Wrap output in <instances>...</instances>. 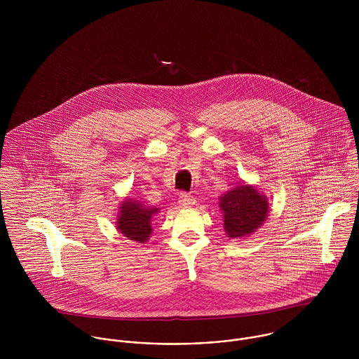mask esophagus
<instances>
[{
  "mask_svg": "<svg viewBox=\"0 0 359 359\" xmlns=\"http://www.w3.org/2000/svg\"><path fill=\"white\" fill-rule=\"evenodd\" d=\"M178 203H180L181 207H184V208H189V207L194 205L195 201H194V198H192L191 195H188V194H181Z\"/></svg>",
  "mask_w": 359,
  "mask_h": 359,
  "instance_id": "esophagus-1",
  "label": "esophagus"
}]
</instances>
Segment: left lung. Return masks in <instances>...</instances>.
I'll return each mask as SVG.
<instances>
[{"label":"left lung","instance_id":"8db88e82","mask_svg":"<svg viewBox=\"0 0 359 359\" xmlns=\"http://www.w3.org/2000/svg\"><path fill=\"white\" fill-rule=\"evenodd\" d=\"M224 211V228L229 238H243L261 226L268 214L266 198L256 188L239 185L226 192L219 202Z\"/></svg>","mask_w":359,"mask_h":359}]
</instances>
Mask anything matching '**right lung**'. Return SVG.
<instances>
[{"label":"right lung","instance_id":"right-lung-1","mask_svg":"<svg viewBox=\"0 0 359 359\" xmlns=\"http://www.w3.org/2000/svg\"><path fill=\"white\" fill-rule=\"evenodd\" d=\"M156 212L157 208H149L130 199L120 207L117 228L128 239L144 243L152 233L151 218Z\"/></svg>","mask_w":359,"mask_h":359}]
</instances>
